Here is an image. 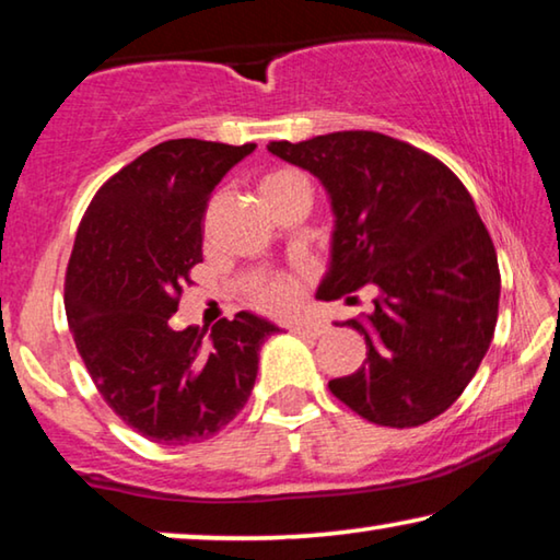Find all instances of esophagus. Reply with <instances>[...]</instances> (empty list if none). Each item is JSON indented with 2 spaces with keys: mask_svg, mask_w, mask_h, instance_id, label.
Segmentation results:
<instances>
[{
  "mask_svg": "<svg viewBox=\"0 0 560 560\" xmlns=\"http://www.w3.org/2000/svg\"><path fill=\"white\" fill-rule=\"evenodd\" d=\"M288 328L293 330V334L305 336V338H320L328 330L326 323L320 320H293Z\"/></svg>",
  "mask_w": 560,
  "mask_h": 560,
  "instance_id": "obj_1",
  "label": "esophagus"
}]
</instances>
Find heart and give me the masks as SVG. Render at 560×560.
<instances>
[{
	"instance_id": "1",
	"label": "heart",
	"mask_w": 560,
	"mask_h": 560,
	"mask_svg": "<svg viewBox=\"0 0 560 560\" xmlns=\"http://www.w3.org/2000/svg\"><path fill=\"white\" fill-rule=\"evenodd\" d=\"M285 176L293 174H272L267 176L262 186L285 179ZM298 300L300 282L295 278H290V275H265V278H260L253 285V303L267 313H285L290 307L298 305Z\"/></svg>"
}]
</instances>
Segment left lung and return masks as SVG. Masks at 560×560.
I'll list each match as a JSON object with an SVG mask.
<instances>
[{"label": "left lung", "mask_w": 560, "mask_h": 560, "mask_svg": "<svg viewBox=\"0 0 560 560\" xmlns=\"http://www.w3.org/2000/svg\"><path fill=\"white\" fill-rule=\"evenodd\" d=\"M267 151L328 191L336 230L320 298L376 290L374 313L343 323L366 340V363L328 388L381 427L440 417L480 369L500 303L495 245L465 184L440 159L376 131Z\"/></svg>", "instance_id": "obj_1"}]
</instances>
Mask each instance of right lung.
Segmentation results:
<instances>
[{
  "instance_id": "1",
  "label": "right lung",
  "mask_w": 560,
  "mask_h": 560,
  "mask_svg": "<svg viewBox=\"0 0 560 560\" xmlns=\"http://www.w3.org/2000/svg\"><path fill=\"white\" fill-rule=\"evenodd\" d=\"M255 143L174 139L153 145L95 194L65 272V313L88 374L133 432L194 444L240 415L260 346L278 334L242 311L212 328H174L182 288L201 262L214 186Z\"/></svg>"
}]
</instances>
